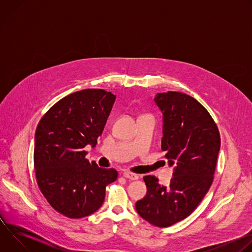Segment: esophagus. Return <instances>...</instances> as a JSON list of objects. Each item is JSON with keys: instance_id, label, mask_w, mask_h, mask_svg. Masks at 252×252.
Returning a JSON list of instances; mask_svg holds the SVG:
<instances>
[{"instance_id": "34e87169", "label": "esophagus", "mask_w": 252, "mask_h": 252, "mask_svg": "<svg viewBox=\"0 0 252 252\" xmlns=\"http://www.w3.org/2000/svg\"><path fill=\"white\" fill-rule=\"evenodd\" d=\"M124 176H125L126 178L130 179V181H136V179H138V175H137V174L132 173V172H128V171L125 172V173H124Z\"/></svg>"}]
</instances>
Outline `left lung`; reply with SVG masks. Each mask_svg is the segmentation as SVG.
Segmentation results:
<instances>
[{
    "mask_svg": "<svg viewBox=\"0 0 252 252\" xmlns=\"http://www.w3.org/2000/svg\"><path fill=\"white\" fill-rule=\"evenodd\" d=\"M155 101L162 112L161 150L173 176L160 186L154 175L143 176L147 195L135 209L151 224L167 227L187 219L210 189L220 149L219 127L205 107L192 96L158 93Z\"/></svg>",
    "mask_w": 252,
    "mask_h": 252,
    "instance_id": "1",
    "label": "left lung"
}]
</instances>
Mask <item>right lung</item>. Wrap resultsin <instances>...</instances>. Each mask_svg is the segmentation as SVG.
Wrapping results in <instances>:
<instances>
[{"label":"right lung","instance_id":"right-lung-1","mask_svg":"<svg viewBox=\"0 0 252 252\" xmlns=\"http://www.w3.org/2000/svg\"><path fill=\"white\" fill-rule=\"evenodd\" d=\"M116 95L101 89L70 94L41 119L34 135L33 167L39 189L50 205L68 219H82L103 203L105 188L117 181L115 168L86 158L95 147Z\"/></svg>","mask_w":252,"mask_h":252}]
</instances>
